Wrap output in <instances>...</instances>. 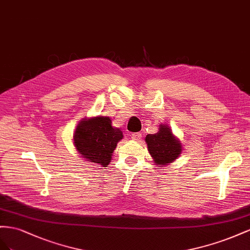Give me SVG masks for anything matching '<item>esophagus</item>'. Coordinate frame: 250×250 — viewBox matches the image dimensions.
<instances>
[{"label":"esophagus","instance_id":"esophagus-1","mask_svg":"<svg viewBox=\"0 0 250 250\" xmlns=\"http://www.w3.org/2000/svg\"><path fill=\"white\" fill-rule=\"evenodd\" d=\"M130 137L133 140H140L141 139V133H132L130 135Z\"/></svg>","mask_w":250,"mask_h":250}]
</instances>
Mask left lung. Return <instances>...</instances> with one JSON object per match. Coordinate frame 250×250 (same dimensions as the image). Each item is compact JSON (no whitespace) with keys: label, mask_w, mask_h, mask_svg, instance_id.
Wrapping results in <instances>:
<instances>
[{"label":"left lung","mask_w":250,"mask_h":250,"mask_svg":"<svg viewBox=\"0 0 250 250\" xmlns=\"http://www.w3.org/2000/svg\"><path fill=\"white\" fill-rule=\"evenodd\" d=\"M147 151L157 167H165L179 158L182 153V144L166 124L159 125V131L148 134L146 137Z\"/></svg>","instance_id":"obj_1"}]
</instances>
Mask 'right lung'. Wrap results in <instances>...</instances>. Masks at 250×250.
Returning a JSON list of instances; mask_svg holds the SVG:
<instances>
[{
  "label": "right lung",
  "mask_w": 250,
  "mask_h": 250,
  "mask_svg": "<svg viewBox=\"0 0 250 250\" xmlns=\"http://www.w3.org/2000/svg\"><path fill=\"white\" fill-rule=\"evenodd\" d=\"M123 138V132L112 125L110 117L98 115L83 118L75 127L72 140L76 152L85 161L106 167Z\"/></svg>",
  "instance_id": "right-lung-1"
}]
</instances>
